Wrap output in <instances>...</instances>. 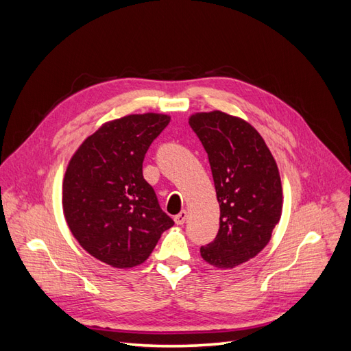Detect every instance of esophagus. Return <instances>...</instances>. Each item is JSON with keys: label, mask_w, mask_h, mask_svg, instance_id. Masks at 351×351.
Segmentation results:
<instances>
[{"label": "esophagus", "mask_w": 351, "mask_h": 351, "mask_svg": "<svg viewBox=\"0 0 351 351\" xmlns=\"http://www.w3.org/2000/svg\"><path fill=\"white\" fill-rule=\"evenodd\" d=\"M186 219H187V212L186 210H182L178 215L174 217V221H176L177 226H183L184 222H186Z\"/></svg>", "instance_id": "esophagus-1"}]
</instances>
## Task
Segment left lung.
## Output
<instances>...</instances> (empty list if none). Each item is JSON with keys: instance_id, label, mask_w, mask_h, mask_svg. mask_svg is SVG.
<instances>
[{"instance_id": "1", "label": "left lung", "mask_w": 351, "mask_h": 351, "mask_svg": "<svg viewBox=\"0 0 351 351\" xmlns=\"http://www.w3.org/2000/svg\"><path fill=\"white\" fill-rule=\"evenodd\" d=\"M189 124L208 154L219 230L200 247L205 262L231 269L267 246L282 212V186L269 147L252 124L222 111L196 112Z\"/></svg>"}]
</instances>
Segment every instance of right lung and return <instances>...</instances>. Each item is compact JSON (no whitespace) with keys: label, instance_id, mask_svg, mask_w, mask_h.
Returning <instances> with one entry per match:
<instances>
[{"label":"right lung","instance_id":"1","mask_svg":"<svg viewBox=\"0 0 351 351\" xmlns=\"http://www.w3.org/2000/svg\"><path fill=\"white\" fill-rule=\"evenodd\" d=\"M171 117L130 114L104 123L83 141L62 180V212L71 234L112 268L143 263L174 221L159 208L142 165Z\"/></svg>","mask_w":351,"mask_h":351}]
</instances>
